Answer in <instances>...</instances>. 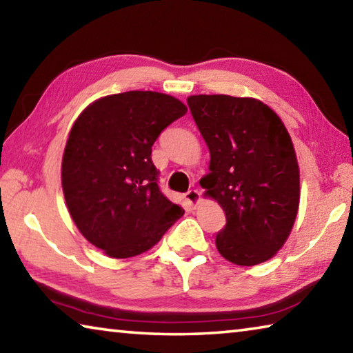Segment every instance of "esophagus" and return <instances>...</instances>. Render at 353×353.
<instances>
[{
  "instance_id": "obj_1",
  "label": "esophagus",
  "mask_w": 353,
  "mask_h": 353,
  "mask_svg": "<svg viewBox=\"0 0 353 353\" xmlns=\"http://www.w3.org/2000/svg\"><path fill=\"white\" fill-rule=\"evenodd\" d=\"M198 201H199V191L198 190H188L187 193H185V202H187L188 205L198 204Z\"/></svg>"
}]
</instances>
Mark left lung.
<instances>
[{
	"instance_id": "obj_1",
	"label": "left lung",
	"mask_w": 353,
	"mask_h": 353,
	"mask_svg": "<svg viewBox=\"0 0 353 353\" xmlns=\"http://www.w3.org/2000/svg\"><path fill=\"white\" fill-rule=\"evenodd\" d=\"M187 103L210 151L201 187L225 213L219 254L241 266L270 260L290 235L301 196L288 130L254 98L196 94Z\"/></svg>"
}]
</instances>
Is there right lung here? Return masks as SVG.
Masks as SVG:
<instances>
[{"label":"right lung","mask_w":353,"mask_h":353,"mask_svg":"<svg viewBox=\"0 0 353 353\" xmlns=\"http://www.w3.org/2000/svg\"><path fill=\"white\" fill-rule=\"evenodd\" d=\"M187 113L157 92H124L94 101L71 128L62 188L81 234L113 259L151 249L183 214L160 191L151 159L162 130Z\"/></svg>","instance_id":"right-lung-1"}]
</instances>
